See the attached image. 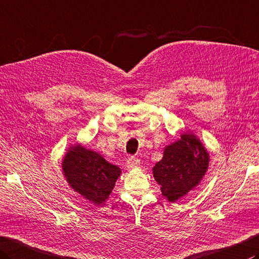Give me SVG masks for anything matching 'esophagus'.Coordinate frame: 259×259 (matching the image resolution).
I'll return each mask as SVG.
<instances>
[{
	"instance_id": "34e87169",
	"label": "esophagus",
	"mask_w": 259,
	"mask_h": 259,
	"mask_svg": "<svg viewBox=\"0 0 259 259\" xmlns=\"http://www.w3.org/2000/svg\"><path fill=\"white\" fill-rule=\"evenodd\" d=\"M140 166V160L138 158H136V157H129L128 159H126V167H128L129 169H135V168H138Z\"/></svg>"
}]
</instances>
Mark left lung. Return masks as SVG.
I'll use <instances>...</instances> for the list:
<instances>
[{
  "label": "left lung",
  "mask_w": 259,
  "mask_h": 259,
  "mask_svg": "<svg viewBox=\"0 0 259 259\" xmlns=\"http://www.w3.org/2000/svg\"><path fill=\"white\" fill-rule=\"evenodd\" d=\"M210 163V154L199 137L191 131L165 146L164 155L153 167L161 195L174 203L201 183Z\"/></svg>",
  "instance_id": "8db88e82"
}]
</instances>
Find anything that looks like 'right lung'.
I'll use <instances>...</instances> for the list:
<instances>
[{"instance_id": "obj_1", "label": "right lung", "mask_w": 259, "mask_h": 259, "mask_svg": "<svg viewBox=\"0 0 259 259\" xmlns=\"http://www.w3.org/2000/svg\"><path fill=\"white\" fill-rule=\"evenodd\" d=\"M62 171L68 186L94 205H104L121 175L116 165L98 151L73 144L62 159Z\"/></svg>"}]
</instances>
